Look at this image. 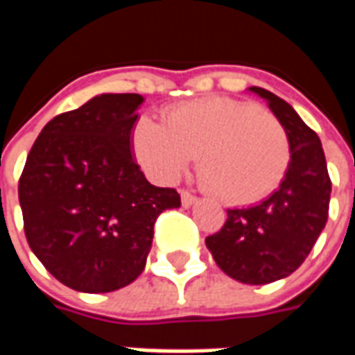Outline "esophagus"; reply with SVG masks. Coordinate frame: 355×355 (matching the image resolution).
Listing matches in <instances>:
<instances>
[{
	"label": "esophagus",
	"mask_w": 355,
	"mask_h": 355,
	"mask_svg": "<svg viewBox=\"0 0 355 355\" xmlns=\"http://www.w3.org/2000/svg\"><path fill=\"white\" fill-rule=\"evenodd\" d=\"M180 201H182L184 207H190V205H193V203L198 201V196H193V193L188 192V190H180Z\"/></svg>",
	"instance_id": "obj_1"
}]
</instances>
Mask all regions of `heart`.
Masks as SVG:
<instances>
[{"label": "heart", "mask_w": 355, "mask_h": 355, "mask_svg": "<svg viewBox=\"0 0 355 355\" xmlns=\"http://www.w3.org/2000/svg\"><path fill=\"white\" fill-rule=\"evenodd\" d=\"M132 152L144 169L171 182L198 159L205 190L224 203L264 200L282 184L291 163L289 135L259 104L226 96L184 102L163 114V123L140 117Z\"/></svg>", "instance_id": "1"}]
</instances>
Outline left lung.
<instances>
[{"mask_svg":"<svg viewBox=\"0 0 355 355\" xmlns=\"http://www.w3.org/2000/svg\"><path fill=\"white\" fill-rule=\"evenodd\" d=\"M289 135L291 163L279 188L247 209H228L220 230L207 236L209 251L234 279L264 285L287 277L312 251L325 228L331 178L318 135L287 102L262 87H251Z\"/></svg>","mask_w":355,"mask_h":355,"instance_id":"obj_1","label":"left lung"}]
</instances>
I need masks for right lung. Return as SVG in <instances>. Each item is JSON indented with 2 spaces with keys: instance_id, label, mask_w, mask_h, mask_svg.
Here are the masks:
<instances>
[{
  "instance_id": "right-lung-1",
  "label": "right lung",
  "mask_w": 355,
  "mask_h": 355,
  "mask_svg": "<svg viewBox=\"0 0 355 355\" xmlns=\"http://www.w3.org/2000/svg\"><path fill=\"white\" fill-rule=\"evenodd\" d=\"M142 96L101 94L45 125L26 157L19 201L28 245L81 293H110L146 266L154 224L180 207L175 188L150 184L132 159Z\"/></svg>"
}]
</instances>
